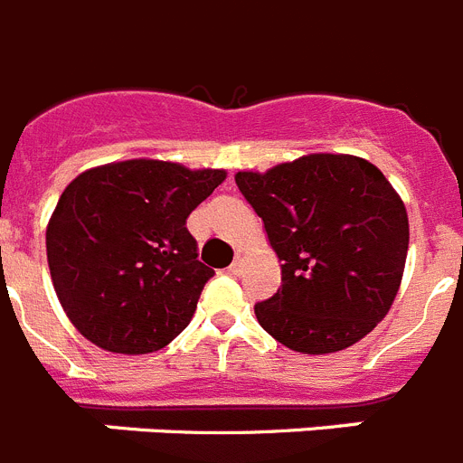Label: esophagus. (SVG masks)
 Here are the masks:
<instances>
[{"label":"esophagus","instance_id":"1","mask_svg":"<svg viewBox=\"0 0 463 463\" xmlns=\"http://www.w3.org/2000/svg\"><path fill=\"white\" fill-rule=\"evenodd\" d=\"M241 269H243V250H236V260L232 262L229 271H232V274H241Z\"/></svg>","mask_w":463,"mask_h":463}]
</instances>
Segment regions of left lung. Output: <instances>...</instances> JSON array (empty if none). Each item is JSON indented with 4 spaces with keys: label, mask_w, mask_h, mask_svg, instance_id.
Returning a JSON list of instances; mask_svg holds the SVG:
<instances>
[{
    "label": "left lung",
    "mask_w": 463,
    "mask_h": 463,
    "mask_svg": "<svg viewBox=\"0 0 463 463\" xmlns=\"http://www.w3.org/2000/svg\"><path fill=\"white\" fill-rule=\"evenodd\" d=\"M236 184L262 217L280 264L260 326L299 354H333L373 333L396 299L410 227L401 196L370 161L309 154Z\"/></svg>",
    "instance_id": "8db88e82"
}]
</instances>
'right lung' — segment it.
I'll return each mask as SVG.
<instances>
[{
    "instance_id": "right-lung-1",
    "label": "right lung",
    "mask_w": 463,
    "mask_h": 463,
    "mask_svg": "<svg viewBox=\"0 0 463 463\" xmlns=\"http://www.w3.org/2000/svg\"><path fill=\"white\" fill-rule=\"evenodd\" d=\"M224 177L130 159L67 184L46 227V258L79 333L114 354H152L183 333L215 274L199 262L187 217Z\"/></svg>"
}]
</instances>
